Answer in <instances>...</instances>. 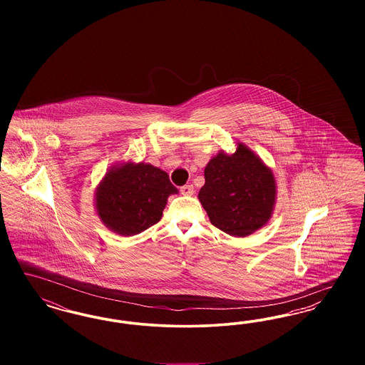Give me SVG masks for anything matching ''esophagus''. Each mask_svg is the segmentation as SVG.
<instances>
[{"label":"esophagus","mask_w":365,"mask_h":365,"mask_svg":"<svg viewBox=\"0 0 365 365\" xmlns=\"http://www.w3.org/2000/svg\"><path fill=\"white\" fill-rule=\"evenodd\" d=\"M180 192L183 195H192L194 194V187H192V185H185V186L180 187Z\"/></svg>","instance_id":"1"}]
</instances>
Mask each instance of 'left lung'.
Wrapping results in <instances>:
<instances>
[{
    "instance_id": "8db88e82",
    "label": "left lung",
    "mask_w": 365,
    "mask_h": 365,
    "mask_svg": "<svg viewBox=\"0 0 365 365\" xmlns=\"http://www.w3.org/2000/svg\"><path fill=\"white\" fill-rule=\"evenodd\" d=\"M198 198L215 227L246 237L271 219L277 185L272 171L242 143L231 156L219 153L205 167Z\"/></svg>"
}]
</instances>
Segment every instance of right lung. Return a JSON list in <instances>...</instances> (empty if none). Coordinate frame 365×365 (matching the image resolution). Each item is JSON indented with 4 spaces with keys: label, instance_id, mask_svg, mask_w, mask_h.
Wrapping results in <instances>:
<instances>
[{
    "label": "right lung",
    "instance_id": "add662e5",
    "mask_svg": "<svg viewBox=\"0 0 365 365\" xmlns=\"http://www.w3.org/2000/svg\"><path fill=\"white\" fill-rule=\"evenodd\" d=\"M176 192L167 173L152 164L127 163L105 175L96 207L105 226L131 237L158 223L168 195Z\"/></svg>",
    "mask_w": 365,
    "mask_h": 365
}]
</instances>
